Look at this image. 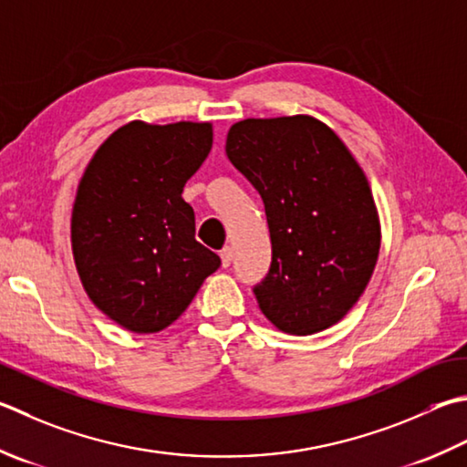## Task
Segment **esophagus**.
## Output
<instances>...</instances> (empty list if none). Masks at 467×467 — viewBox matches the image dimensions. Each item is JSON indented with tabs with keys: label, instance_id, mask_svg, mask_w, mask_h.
<instances>
[{
	"label": "esophagus",
	"instance_id": "esophagus-1",
	"mask_svg": "<svg viewBox=\"0 0 467 467\" xmlns=\"http://www.w3.org/2000/svg\"><path fill=\"white\" fill-rule=\"evenodd\" d=\"M221 261H223V267H231V263H233V249H231V246H224V249L221 251Z\"/></svg>",
	"mask_w": 467,
	"mask_h": 467
}]
</instances>
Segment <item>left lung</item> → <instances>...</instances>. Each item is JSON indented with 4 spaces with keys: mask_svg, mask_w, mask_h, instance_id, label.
Segmentation results:
<instances>
[{
    "mask_svg": "<svg viewBox=\"0 0 467 467\" xmlns=\"http://www.w3.org/2000/svg\"><path fill=\"white\" fill-rule=\"evenodd\" d=\"M226 155L267 214L273 259L253 289L265 317L294 336L340 322L367 289L380 249L377 204L358 161L309 115L234 123Z\"/></svg>",
    "mask_w": 467,
    "mask_h": 467,
    "instance_id": "obj_1",
    "label": "left lung"
}]
</instances>
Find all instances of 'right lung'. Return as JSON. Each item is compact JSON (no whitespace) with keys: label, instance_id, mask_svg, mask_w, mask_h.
<instances>
[{"label":"right lung","instance_id":"obj_1","mask_svg":"<svg viewBox=\"0 0 467 467\" xmlns=\"http://www.w3.org/2000/svg\"><path fill=\"white\" fill-rule=\"evenodd\" d=\"M213 148V125L131 121L95 151L78 182L70 243L90 301L135 334L186 312L221 257L194 239L186 182Z\"/></svg>","mask_w":467,"mask_h":467}]
</instances>
